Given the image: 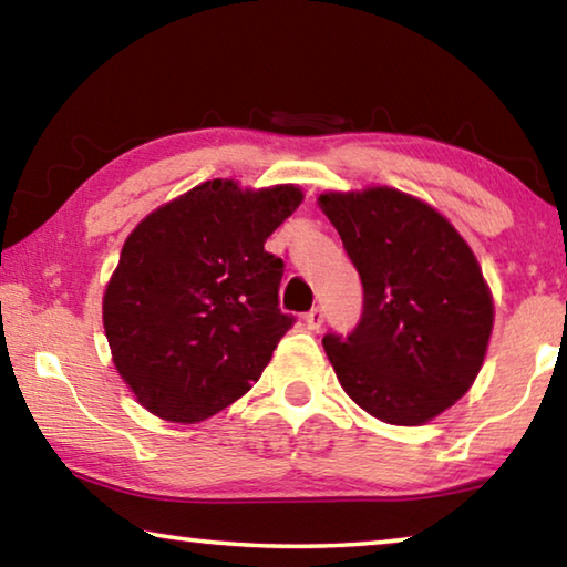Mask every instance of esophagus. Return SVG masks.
<instances>
[{"mask_svg": "<svg viewBox=\"0 0 567 567\" xmlns=\"http://www.w3.org/2000/svg\"><path fill=\"white\" fill-rule=\"evenodd\" d=\"M322 320H324V315H322L320 307H312V310L305 315L307 330H320V328H322Z\"/></svg>", "mask_w": 567, "mask_h": 567, "instance_id": "obj_1", "label": "esophagus"}]
</instances>
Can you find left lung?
I'll return each mask as SVG.
<instances>
[{
    "mask_svg": "<svg viewBox=\"0 0 567 567\" xmlns=\"http://www.w3.org/2000/svg\"><path fill=\"white\" fill-rule=\"evenodd\" d=\"M318 205L358 267L364 305L322 344L342 390L390 425H425L473 385L495 307L473 249L422 199L392 187L324 192Z\"/></svg>",
    "mask_w": 567,
    "mask_h": 567,
    "instance_id": "8db88e82",
    "label": "left lung"
}]
</instances>
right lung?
<instances>
[{"instance_id":"1","label":"right lung","mask_w":567,"mask_h":567,"mask_svg":"<svg viewBox=\"0 0 567 567\" xmlns=\"http://www.w3.org/2000/svg\"><path fill=\"white\" fill-rule=\"evenodd\" d=\"M297 185L207 179L124 239L102 300L112 362L134 398L169 422H199L260 380L292 315L267 237L302 203Z\"/></svg>"}]
</instances>
